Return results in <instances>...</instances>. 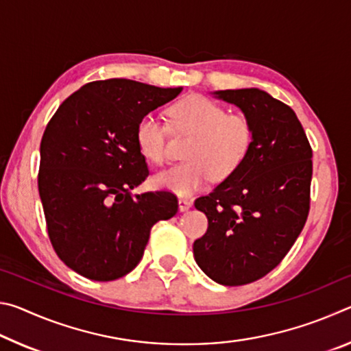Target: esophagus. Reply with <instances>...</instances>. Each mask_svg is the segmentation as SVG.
Instances as JSON below:
<instances>
[{"mask_svg": "<svg viewBox=\"0 0 351 351\" xmlns=\"http://www.w3.org/2000/svg\"><path fill=\"white\" fill-rule=\"evenodd\" d=\"M178 206H180L181 212H187L190 207H192V201L187 198H180V201H178Z\"/></svg>", "mask_w": 351, "mask_h": 351, "instance_id": "1", "label": "esophagus"}]
</instances>
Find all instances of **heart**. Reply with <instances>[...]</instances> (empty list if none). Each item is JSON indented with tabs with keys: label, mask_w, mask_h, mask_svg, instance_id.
Instances as JSON below:
<instances>
[{
	"label": "heart",
	"mask_w": 351,
	"mask_h": 351,
	"mask_svg": "<svg viewBox=\"0 0 351 351\" xmlns=\"http://www.w3.org/2000/svg\"><path fill=\"white\" fill-rule=\"evenodd\" d=\"M173 133H187L186 161L153 176V184L187 197L206 187L212 176L228 180L241 169L252 152L255 127L245 112H228L224 105L201 94H192L169 108ZM136 145L148 161L162 165L167 159V127L148 114L136 125Z\"/></svg>",
	"instance_id": "1"
}]
</instances>
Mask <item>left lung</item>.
Returning <instances> with one entry per match:
<instances>
[{
	"label": "left lung",
	"mask_w": 351,
	"mask_h": 351,
	"mask_svg": "<svg viewBox=\"0 0 351 351\" xmlns=\"http://www.w3.org/2000/svg\"><path fill=\"white\" fill-rule=\"evenodd\" d=\"M255 127L241 169L195 207L209 221L193 255L212 280L226 287L260 280L285 258L310 213L313 150L291 106L257 88L218 91Z\"/></svg>",
	"instance_id": "obj_1"
}]
</instances>
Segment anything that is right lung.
<instances>
[{
    "label": "right lung",
    "instance_id": "add662e5",
    "mask_svg": "<svg viewBox=\"0 0 351 351\" xmlns=\"http://www.w3.org/2000/svg\"><path fill=\"white\" fill-rule=\"evenodd\" d=\"M182 88L128 79L86 83L58 106L41 138L38 192L47 237L64 265L111 282L139 263L159 219L178 212L167 190L133 195L148 176L136 145L139 119Z\"/></svg>",
    "mask_w": 351,
    "mask_h": 351
}]
</instances>
